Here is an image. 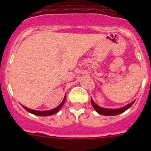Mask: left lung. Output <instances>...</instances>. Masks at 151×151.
<instances>
[{
    "label": "left lung",
    "mask_w": 151,
    "mask_h": 151,
    "mask_svg": "<svg viewBox=\"0 0 151 151\" xmlns=\"http://www.w3.org/2000/svg\"><path fill=\"white\" fill-rule=\"evenodd\" d=\"M134 101H132V102L129 103V104L126 105V106H123V107L121 108H119V109H106V108L101 107V106H99V105H97L95 102H94L93 100L91 99V104H92L93 107L94 108V109H95L98 113H99L100 115H109V116L119 115V114L125 112V111L127 110L129 108H130L131 106L133 105L134 103Z\"/></svg>",
    "instance_id": "obj_1"
}]
</instances>
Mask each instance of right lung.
I'll return each instance as SVG.
<instances>
[{"mask_svg": "<svg viewBox=\"0 0 151 151\" xmlns=\"http://www.w3.org/2000/svg\"><path fill=\"white\" fill-rule=\"evenodd\" d=\"M65 101H66V96H65L63 101H62V102L60 103V104H59L57 107L54 108V109H51V110H47V111L34 110V109H29V108H27L26 106H23V105H22V107L25 109V110H27L28 112H30V113L33 114V115H39V116H49V115H54V114L57 113V112L60 110V108L62 107V106H63V104H64Z\"/></svg>", "mask_w": 151, "mask_h": 151, "instance_id": "1", "label": "right lung"}]
</instances>
